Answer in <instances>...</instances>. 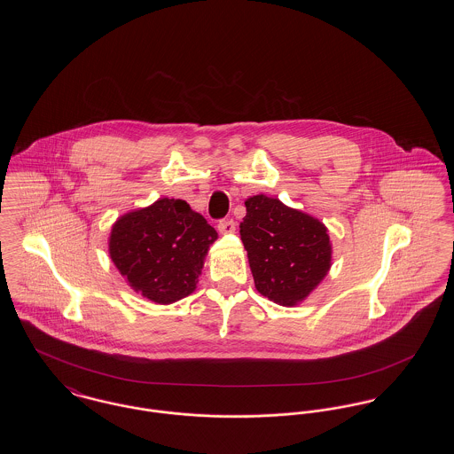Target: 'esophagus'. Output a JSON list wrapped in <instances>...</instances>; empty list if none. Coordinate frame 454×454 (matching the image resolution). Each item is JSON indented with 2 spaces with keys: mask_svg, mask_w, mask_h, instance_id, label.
<instances>
[{
  "mask_svg": "<svg viewBox=\"0 0 454 454\" xmlns=\"http://www.w3.org/2000/svg\"><path fill=\"white\" fill-rule=\"evenodd\" d=\"M235 230H237V223L233 219H221L217 223V231L221 235H231V233H235Z\"/></svg>",
  "mask_w": 454,
  "mask_h": 454,
  "instance_id": "34e87169",
  "label": "esophagus"
}]
</instances>
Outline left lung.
Here are the masks:
<instances>
[{
  "label": "left lung",
  "instance_id": "obj_1",
  "mask_svg": "<svg viewBox=\"0 0 454 454\" xmlns=\"http://www.w3.org/2000/svg\"><path fill=\"white\" fill-rule=\"evenodd\" d=\"M245 207L239 235L257 291L281 306L300 304L332 267L326 226L276 197L252 195Z\"/></svg>",
  "mask_w": 454,
  "mask_h": 454
}]
</instances>
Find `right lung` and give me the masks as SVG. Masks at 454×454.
<instances>
[{"mask_svg":"<svg viewBox=\"0 0 454 454\" xmlns=\"http://www.w3.org/2000/svg\"><path fill=\"white\" fill-rule=\"evenodd\" d=\"M216 230L182 199H158L119 217L108 254L130 289L156 304H172L197 287Z\"/></svg>","mask_w":454,"mask_h":454,"instance_id":"obj_1","label":"right lung"}]
</instances>
